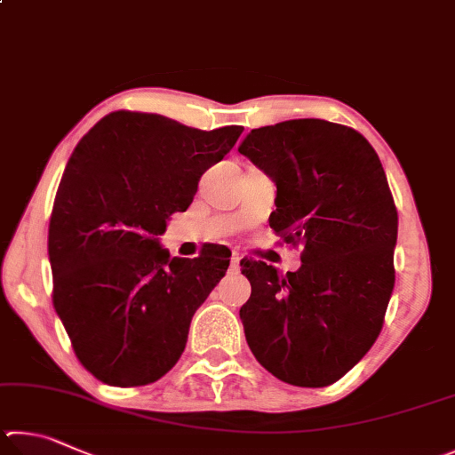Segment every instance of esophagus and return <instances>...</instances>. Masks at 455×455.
I'll list each match as a JSON object with an SVG mask.
<instances>
[{"label":"esophagus","instance_id":"1","mask_svg":"<svg viewBox=\"0 0 455 455\" xmlns=\"http://www.w3.org/2000/svg\"><path fill=\"white\" fill-rule=\"evenodd\" d=\"M240 259H242V256H240V253H237V251H234V253H232V267H234V269H237V267H240Z\"/></svg>","mask_w":455,"mask_h":455}]
</instances>
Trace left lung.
I'll list each match as a JSON object with an SVG mask.
<instances>
[{
	"mask_svg": "<svg viewBox=\"0 0 455 455\" xmlns=\"http://www.w3.org/2000/svg\"><path fill=\"white\" fill-rule=\"evenodd\" d=\"M275 181L269 228L293 248L298 272L242 259L251 296L245 339L285 384L330 386L370 352L394 291L397 210L376 149L325 119L251 130L237 148Z\"/></svg>",
	"mask_w": 455,
	"mask_h": 455,
	"instance_id": "8db88e82",
	"label": "left lung"
}]
</instances>
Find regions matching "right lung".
<instances>
[{"instance_id":"right-lung-1","label":"right lung","mask_w":455,"mask_h":455,"mask_svg":"<svg viewBox=\"0 0 455 455\" xmlns=\"http://www.w3.org/2000/svg\"><path fill=\"white\" fill-rule=\"evenodd\" d=\"M242 132L119 109L71 154L47 235L52 298L77 360L103 384L148 386L186 349L191 317L232 253L210 243L194 259L170 258L157 235Z\"/></svg>"}]
</instances>
